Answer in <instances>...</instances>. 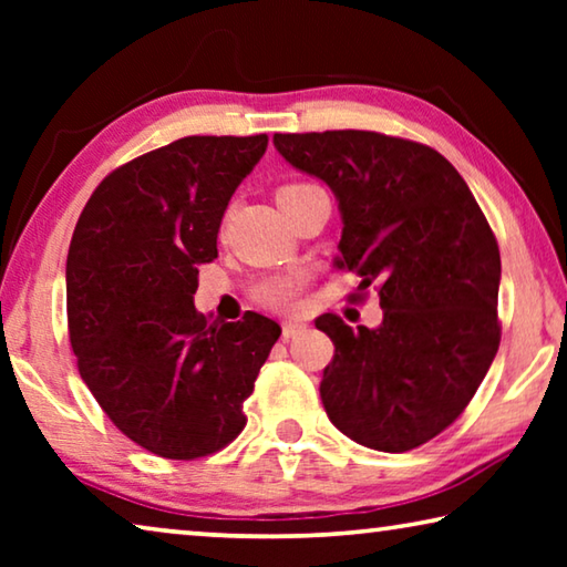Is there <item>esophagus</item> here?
<instances>
[{
  "instance_id": "obj_1",
  "label": "esophagus",
  "mask_w": 567,
  "mask_h": 567,
  "mask_svg": "<svg viewBox=\"0 0 567 567\" xmlns=\"http://www.w3.org/2000/svg\"><path fill=\"white\" fill-rule=\"evenodd\" d=\"M305 328L307 324L300 320H282V338L290 340V338H295V334H300Z\"/></svg>"
}]
</instances>
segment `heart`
<instances>
[{
  "mask_svg": "<svg viewBox=\"0 0 567 567\" xmlns=\"http://www.w3.org/2000/svg\"><path fill=\"white\" fill-rule=\"evenodd\" d=\"M312 189V185H302V182H295V185H285L277 189V203H285L295 195H302V192ZM305 287V277L300 272H285V275H275L267 277L265 282L257 285L255 290V300L270 307V310H295L297 300H300V292Z\"/></svg>",
  "mask_w": 567,
  "mask_h": 567,
  "instance_id": "obj_1",
  "label": "heart"
}]
</instances>
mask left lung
I'll use <instances>...</instances> for the list:
<instances>
[{
    "label": "left lung",
    "mask_w": 567,
    "mask_h": 567,
    "mask_svg": "<svg viewBox=\"0 0 567 567\" xmlns=\"http://www.w3.org/2000/svg\"><path fill=\"white\" fill-rule=\"evenodd\" d=\"M295 169L334 192V267L378 285L382 322L315 324L334 344L320 398L340 433L408 453L460 417L501 344V249L460 172L433 147L364 130L275 134Z\"/></svg>",
    "instance_id": "left-lung-1"
}]
</instances>
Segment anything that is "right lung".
Listing matches in <instances>:
<instances>
[{
  "label": "right lung",
  "mask_w": 567,
  "mask_h": 567,
  "mask_svg": "<svg viewBox=\"0 0 567 567\" xmlns=\"http://www.w3.org/2000/svg\"><path fill=\"white\" fill-rule=\"evenodd\" d=\"M265 150L267 134L182 137L110 172L76 219V368L114 425L159 457L213 455L243 433V402L282 332L257 312L209 320L192 300L229 197Z\"/></svg>",
  "instance_id": "1"
}]
</instances>
